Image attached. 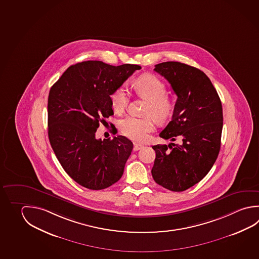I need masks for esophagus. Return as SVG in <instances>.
Here are the masks:
<instances>
[{"label": "esophagus", "instance_id": "obj_1", "mask_svg": "<svg viewBox=\"0 0 259 259\" xmlns=\"http://www.w3.org/2000/svg\"><path fill=\"white\" fill-rule=\"evenodd\" d=\"M142 147H143V145H141V144H138V143H135V144H134V147H133V151H139V150H141Z\"/></svg>", "mask_w": 259, "mask_h": 259}]
</instances>
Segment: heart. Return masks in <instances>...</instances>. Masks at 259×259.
<instances>
[{
	"mask_svg": "<svg viewBox=\"0 0 259 259\" xmlns=\"http://www.w3.org/2000/svg\"><path fill=\"white\" fill-rule=\"evenodd\" d=\"M137 95L149 101L144 118L127 117L119 122V130L124 136L131 140L143 141L155 128V121L159 123L167 120L174 109V102L166 94V85L162 80L153 74H144L133 83ZM114 112L121 115L127 108L128 97L124 85L118 87L110 96Z\"/></svg>",
	"mask_w": 259,
	"mask_h": 259,
	"instance_id": "heart-1",
	"label": "heart"
}]
</instances>
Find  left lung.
<instances>
[{
  "instance_id": "left-lung-1",
  "label": "left lung",
  "mask_w": 259,
  "mask_h": 259,
  "mask_svg": "<svg viewBox=\"0 0 259 259\" xmlns=\"http://www.w3.org/2000/svg\"><path fill=\"white\" fill-rule=\"evenodd\" d=\"M154 71L168 80L177 100L171 120L160 133L180 144L155 145L152 177L172 192L198 184L212 169L219 154L223 130L221 100L202 71L180 62L156 65Z\"/></svg>"
}]
</instances>
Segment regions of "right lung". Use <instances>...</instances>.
Here are the masks:
<instances>
[{
	"label": "right lung",
	"instance_id": "add662e5",
	"mask_svg": "<svg viewBox=\"0 0 259 259\" xmlns=\"http://www.w3.org/2000/svg\"><path fill=\"white\" fill-rule=\"evenodd\" d=\"M141 67L85 61L69 66L48 96V138L63 169L81 186L108 188L121 178L133 143L124 136L98 140L112 116L110 96Z\"/></svg>",
	"mask_w": 259,
	"mask_h": 259
}]
</instances>
